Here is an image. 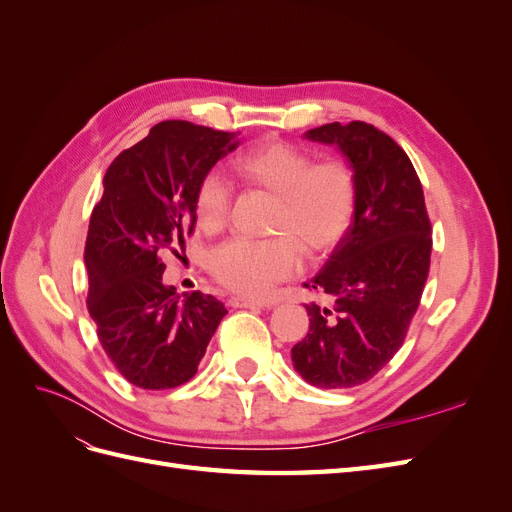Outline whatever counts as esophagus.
I'll use <instances>...</instances> for the list:
<instances>
[{
	"mask_svg": "<svg viewBox=\"0 0 512 512\" xmlns=\"http://www.w3.org/2000/svg\"><path fill=\"white\" fill-rule=\"evenodd\" d=\"M228 305H230V307H260V309L269 307V305H265V303H258V301H252V299H243V297H230V299H228Z\"/></svg>",
	"mask_w": 512,
	"mask_h": 512,
	"instance_id": "esophagus-1",
	"label": "esophagus"
}]
</instances>
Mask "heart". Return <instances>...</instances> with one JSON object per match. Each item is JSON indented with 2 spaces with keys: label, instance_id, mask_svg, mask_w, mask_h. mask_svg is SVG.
<instances>
[{
  "label": "heart",
  "instance_id": "b5f03b06",
  "mask_svg": "<svg viewBox=\"0 0 512 512\" xmlns=\"http://www.w3.org/2000/svg\"><path fill=\"white\" fill-rule=\"evenodd\" d=\"M241 181L275 196L271 239L235 237L211 254V273L228 290L265 299L301 271V250L309 258L333 254L344 243L359 209V177L346 160L314 162L307 151L284 141L262 143L235 160ZM196 218L205 230L226 226L232 188L209 170L196 188Z\"/></svg>",
  "mask_w": 512,
  "mask_h": 512
}]
</instances>
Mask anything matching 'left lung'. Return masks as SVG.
Listing matches in <instances>:
<instances>
[{
  "mask_svg": "<svg viewBox=\"0 0 512 512\" xmlns=\"http://www.w3.org/2000/svg\"><path fill=\"white\" fill-rule=\"evenodd\" d=\"M305 136L348 156L359 209L344 243L305 284L331 305H305L309 331L292 363L320 389H352L404 346L429 275L431 222L421 179L389 134L365 121H333Z\"/></svg>",
  "mask_w": 512,
  "mask_h": 512,
  "instance_id": "1",
  "label": "left lung"
}]
</instances>
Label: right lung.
<instances>
[{
    "instance_id": "add662e5",
    "label": "right lung",
    "mask_w": 512,
    "mask_h": 512,
    "mask_svg": "<svg viewBox=\"0 0 512 512\" xmlns=\"http://www.w3.org/2000/svg\"><path fill=\"white\" fill-rule=\"evenodd\" d=\"M237 134L162 121L104 175L85 241L87 309L108 359L141 389L192 380L226 316L213 294L194 290L181 299L166 286L162 254L179 256L192 237L198 181L235 149Z\"/></svg>"
}]
</instances>
